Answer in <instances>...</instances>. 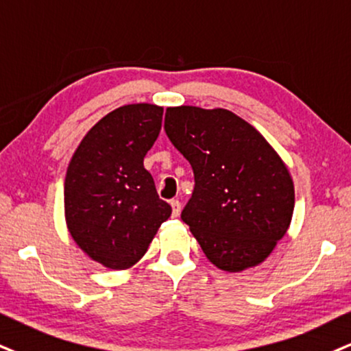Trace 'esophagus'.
Returning <instances> with one entry per match:
<instances>
[{
    "label": "esophagus",
    "mask_w": 351,
    "mask_h": 351,
    "mask_svg": "<svg viewBox=\"0 0 351 351\" xmlns=\"http://www.w3.org/2000/svg\"><path fill=\"white\" fill-rule=\"evenodd\" d=\"M171 208H172V216L177 218V216L180 215V211H182V205H180L179 200H172L171 202Z\"/></svg>",
    "instance_id": "obj_1"
}]
</instances>
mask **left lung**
I'll use <instances>...</instances> for the list:
<instances>
[{
  "label": "left lung",
  "instance_id": "8db88e82",
  "mask_svg": "<svg viewBox=\"0 0 351 351\" xmlns=\"http://www.w3.org/2000/svg\"><path fill=\"white\" fill-rule=\"evenodd\" d=\"M164 128L190 162L195 189L182 221L228 274L257 267L287 234L295 184L265 136L234 112L167 107Z\"/></svg>",
  "mask_w": 351,
  "mask_h": 351
}]
</instances>
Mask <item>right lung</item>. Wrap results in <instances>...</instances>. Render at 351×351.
<instances>
[{
  "label": "right lung",
  "mask_w": 351,
  "mask_h": 351,
  "mask_svg": "<svg viewBox=\"0 0 351 351\" xmlns=\"http://www.w3.org/2000/svg\"><path fill=\"white\" fill-rule=\"evenodd\" d=\"M162 112L146 102L112 110L86 133L68 166V231L89 258L110 270L135 265L172 213L143 166L161 132Z\"/></svg>",
  "instance_id": "add662e5"
}]
</instances>
